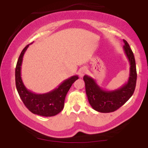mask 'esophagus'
<instances>
[{
	"instance_id": "1",
	"label": "esophagus",
	"mask_w": 148,
	"mask_h": 148,
	"mask_svg": "<svg viewBox=\"0 0 148 148\" xmlns=\"http://www.w3.org/2000/svg\"><path fill=\"white\" fill-rule=\"evenodd\" d=\"M86 73H87V68H86V67H81V68L80 69L79 71V75L80 77L82 78L83 76H84L85 74H86Z\"/></svg>"
}]
</instances>
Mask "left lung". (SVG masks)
Instances as JSON below:
<instances>
[{"label":"left lung","instance_id":"obj_1","mask_svg":"<svg viewBox=\"0 0 148 148\" xmlns=\"http://www.w3.org/2000/svg\"><path fill=\"white\" fill-rule=\"evenodd\" d=\"M123 42L124 51L130 64V76L126 84L114 90H106L100 87L90 76H84L88 101L93 109L100 113L116 111L130 99L135 90L137 79L135 58L129 44L125 40Z\"/></svg>","mask_w":148,"mask_h":148}]
</instances>
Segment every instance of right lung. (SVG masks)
<instances>
[{"mask_svg":"<svg viewBox=\"0 0 148 148\" xmlns=\"http://www.w3.org/2000/svg\"><path fill=\"white\" fill-rule=\"evenodd\" d=\"M29 45L23 49L16 63L15 69L16 90L22 101L30 112L45 117L54 116L63 109L66 95L74 81L79 79V76H71L63 81L58 88L44 94H37L28 90L22 81L21 69L23 56Z\"/></svg>","mask_w":148,"mask_h":148,"instance_id":"right-lung-1","label":"right lung"}]
</instances>
